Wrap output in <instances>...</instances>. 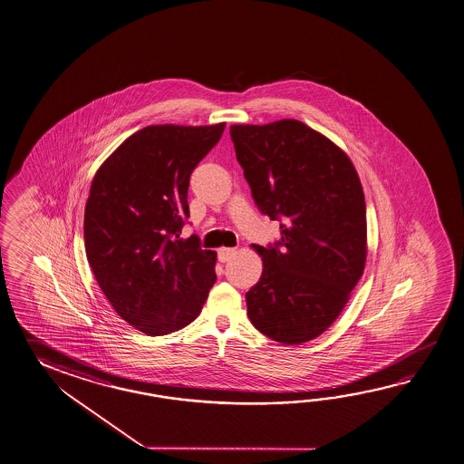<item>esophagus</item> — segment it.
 Listing matches in <instances>:
<instances>
[{"label":"esophagus","instance_id":"esophagus-1","mask_svg":"<svg viewBox=\"0 0 464 464\" xmlns=\"http://www.w3.org/2000/svg\"><path fill=\"white\" fill-rule=\"evenodd\" d=\"M235 256H237V249H235V247H223V249L218 251V259H219L221 263L231 261Z\"/></svg>","mask_w":464,"mask_h":464}]
</instances>
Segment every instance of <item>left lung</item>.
<instances>
[{"instance_id": "left-lung-1", "label": "left lung", "mask_w": 464, "mask_h": 464, "mask_svg": "<svg viewBox=\"0 0 464 464\" xmlns=\"http://www.w3.org/2000/svg\"><path fill=\"white\" fill-rule=\"evenodd\" d=\"M237 159L259 211L281 221V239L253 245L263 275L246 293L247 317L285 345L331 327L363 275L367 211L345 151L305 123L231 125Z\"/></svg>"}]
</instances>
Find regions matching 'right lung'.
Returning <instances> with one entry per match:
<instances>
[{
  "label": "right lung",
  "instance_id": "obj_1",
  "mask_svg": "<svg viewBox=\"0 0 464 464\" xmlns=\"http://www.w3.org/2000/svg\"><path fill=\"white\" fill-rule=\"evenodd\" d=\"M225 125H149L101 165L91 185L87 261L115 313L147 335L195 321L217 281V253L180 233L189 217V175Z\"/></svg>",
  "mask_w": 464,
  "mask_h": 464
}]
</instances>
